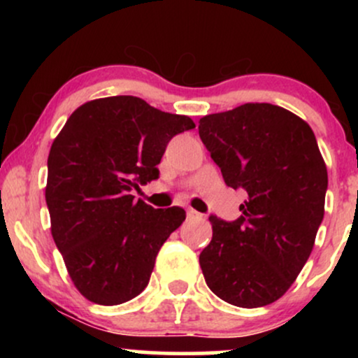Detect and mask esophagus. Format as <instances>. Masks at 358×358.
<instances>
[{"mask_svg":"<svg viewBox=\"0 0 358 358\" xmlns=\"http://www.w3.org/2000/svg\"><path fill=\"white\" fill-rule=\"evenodd\" d=\"M187 217H188V219H199V217H202V215H200V213L196 210H193V208H188Z\"/></svg>","mask_w":358,"mask_h":358,"instance_id":"1","label":"esophagus"}]
</instances>
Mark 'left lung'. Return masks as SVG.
<instances>
[{
	"instance_id": "8db88e82",
	"label": "left lung",
	"mask_w": 358,
	"mask_h": 358,
	"mask_svg": "<svg viewBox=\"0 0 358 358\" xmlns=\"http://www.w3.org/2000/svg\"><path fill=\"white\" fill-rule=\"evenodd\" d=\"M199 134L225 185L248 193L237 220L208 217L205 282L234 306L271 305L301 273L323 220L328 173L313 131L285 108L248 102L203 116Z\"/></svg>"
}]
</instances>
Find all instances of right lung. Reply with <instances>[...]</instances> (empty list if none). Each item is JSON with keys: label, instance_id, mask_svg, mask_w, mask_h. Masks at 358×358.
<instances>
[{"label": "right lung", "instance_id": "1", "mask_svg": "<svg viewBox=\"0 0 358 358\" xmlns=\"http://www.w3.org/2000/svg\"><path fill=\"white\" fill-rule=\"evenodd\" d=\"M193 127L188 116L114 96L82 104L53 139L45 187L50 231L73 286L89 301L121 305L150 282L185 210L153 208L131 190L158 178L170 139Z\"/></svg>", "mask_w": 358, "mask_h": 358}]
</instances>
